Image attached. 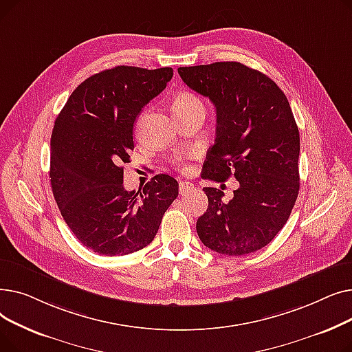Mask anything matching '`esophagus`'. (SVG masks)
I'll return each mask as SVG.
<instances>
[{"label":"esophagus","instance_id":"1","mask_svg":"<svg viewBox=\"0 0 352 352\" xmlns=\"http://www.w3.org/2000/svg\"><path fill=\"white\" fill-rule=\"evenodd\" d=\"M192 190H194V186H192L191 182H186V181L179 182V194L181 195H186V194L191 192Z\"/></svg>","mask_w":352,"mask_h":352}]
</instances>
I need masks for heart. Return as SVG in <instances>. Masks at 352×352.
I'll list each match as a JSON object with an SVG mask.
<instances>
[{"instance_id": "heart-1", "label": "heart", "mask_w": 352, "mask_h": 352, "mask_svg": "<svg viewBox=\"0 0 352 352\" xmlns=\"http://www.w3.org/2000/svg\"><path fill=\"white\" fill-rule=\"evenodd\" d=\"M192 108H204V104H202V101L195 94H192V92H187V91L179 92V94L174 98V111L177 116L181 113H186V111ZM191 157L192 154L177 155L175 162L179 165H186Z\"/></svg>"}]
</instances>
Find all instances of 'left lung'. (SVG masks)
Wrapping results in <instances>:
<instances>
[{
  "label": "left lung",
  "instance_id": "1",
  "mask_svg": "<svg viewBox=\"0 0 352 352\" xmlns=\"http://www.w3.org/2000/svg\"><path fill=\"white\" fill-rule=\"evenodd\" d=\"M191 89L211 100L217 137L202 178L239 182L231 201L202 188L208 208L197 221L201 243L239 256L261 250L285 226L300 191V133L281 88L241 63L179 67Z\"/></svg>",
  "mask_w": 352,
  "mask_h": 352
}]
</instances>
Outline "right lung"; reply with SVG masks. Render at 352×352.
<instances>
[{
    "label": "right lung",
    "mask_w": 352,
    "mask_h": 352,
    "mask_svg": "<svg viewBox=\"0 0 352 352\" xmlns=\"http://www.w3.org/2000/svg\"><path fill=\"white\" fill-rule=\"evenodd\" d=\"M173 68L118 65L94 74L72 91L51 135V188L78 241L102 255H126L150 244L178 197L166 174L142 192L124 188V162L134 150V122L164 91Z\"/></svg>",
    "instance_id": "right-lung-1"
}]
</instances>
